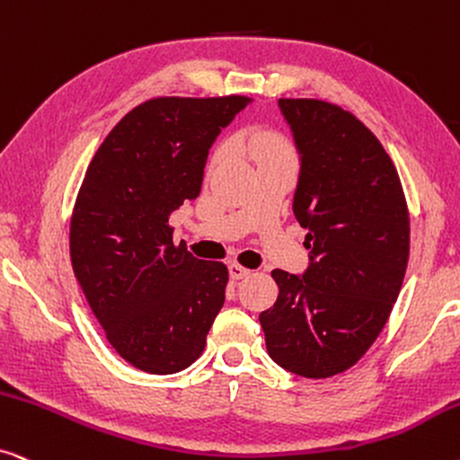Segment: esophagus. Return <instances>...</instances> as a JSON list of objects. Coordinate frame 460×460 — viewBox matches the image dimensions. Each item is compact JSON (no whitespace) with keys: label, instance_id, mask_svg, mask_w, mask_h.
Instances as JSON below:
<instances>
[{"label":"esophagus","instance_id":"1","mask_svg":"<svg viewBox=\"0 0 460 460\" xmlns=\"http://www.w3.org/2000/svg\"><path fill=\"white\" fill-rule=\"evenodd\" d=\"M252 270L244 266H238V264H230V277L234 279V281H241V279H247Z\"/></svg>","mask_w":460,"mask_h":460}]
</instances>
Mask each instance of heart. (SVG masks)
Segmentation results:
<instances>
[{
  "mask_svg": "<svg viewBox=\"0 0 460 460\" xmlns=\"http://www.w3.org/2000/svg\"><path fill=\"white\" fill-rule=\"evenodd\" d=\"M241 139L244 143V147H247V152L252 154L258 163L268 158H291L289 143L285 141L279 133H274V130L252 128L247 130ZM224 156H226V150L222 147V150L216 154V158H213V164L222 163Z\"/></svg>",
  "mask_w": 460,
  "mask_h": 460,
  "instance_id": "1",
  "label": "heart"
}]
</instances>
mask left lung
I'll return each mask as SVG.
<instances>
[{
  "label": "left lung",
  "mask_w": 460,
  "mask_h": 460,
  "mask_svg": "<svg viewBox=\"0 0 460 460\" xmlns=\"http://www.w3.org/2000/svg\"><path fill=\"white\" fill-rule=\"evenodd\" d=\"M300 154L294 216L306 272L272 270L279 297L260 314L268 355L304 378L353 367L383 332L410 255L397 169L366 124L319 99H279Z\"/></svg>",
  "instance_id": "1"
}]
</instances>
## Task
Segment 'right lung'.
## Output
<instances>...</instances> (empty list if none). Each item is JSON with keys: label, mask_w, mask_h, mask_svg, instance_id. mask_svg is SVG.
<instances>
[{"label": "right lung", "mask_w": 460, "mask_h": 460, "mask_svg": "<svg viewBox=\"0 0 460 460\" xmlns=\"http://www.w3.org/2000/svg\"><path fill=\"white\" fill-rule=\"evenodd\" d=\"M247 97L137 105L88 164L69 228L74 274L116 353L147 374L199 359L228 268L172 243L169 217L200 194L213 141Z\"/></svg>", "instance_id": "right-lung-1"}]
</instances>
